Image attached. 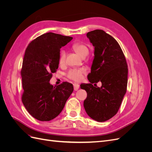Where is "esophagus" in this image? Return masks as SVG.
I'll return each mask as SVG.
<instances>
[{"mask_svg": "<svg viewBox=\"0 0 152 152\" xmlns=\"http://www.w3.org/2000/svg\"><path fill=\"white\" fill-rule=\"evenodd\" d=\"M79 85L78 84H76V83H74L73 84V88H74V90L75 91H77L78 89H79Z\"/></svg>", "mask_w": 152, "mask_h": 152, "instance_id": "1", "label": "esophagus"}]
</instances>
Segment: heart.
Returning a JSON list of instances; mask_svg holds the SVG:
<instances>
[{
    "label": "heart",
    "mask_w": 152,
    "mask_h": 152,
    "mask_svg": "<svg viewBox=\"0 0 152 152\" xmlns=\"http://www.w3.org/2000/svg\"><path fill=\"white\" fill-rule=\"evenodd\" d=\"M72 49L79 54L81 57H86L89 54V49L87 45L82 42H75L72 45ZM66 52L65 50L61 49L59 53V57H58V62L59 65H64L65 64L66 61ZM86 73V70L84 68H72L70 69L66 73V77L71 80L74 81L79 82L80 81L82 78H83L84 75Z\"/></svg>",
    "instance_id": "obj_1"
}]
</instances>
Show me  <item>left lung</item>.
Listing matches in <instances>:
<instances>
[{"label":"left lung","instance_id":"left-lung-1","mask_svg":"<svg viewBox=\"0 0 152 152\" xmlns=\"http://www.w3.org/2000/svg\"><path fill=\"white\" fill-rule=\"evenodd\" d=\"M87 37L94 47V57L87 75L90 83L80 85L87 94L84 107L91 118L104 122L115 115L126 93L127 64L117 41L104 31H89ZM98 81L102 87L93 86Z\"/></svg>","mask_w":152,"mask_h":152}]
</instances>
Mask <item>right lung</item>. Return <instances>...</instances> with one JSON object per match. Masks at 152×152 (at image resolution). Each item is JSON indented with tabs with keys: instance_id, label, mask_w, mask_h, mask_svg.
Returning <instances> with one entry per match:
<instances>
[{
	"instance_id": "right-lung-1",
	"label": "right lung",
	"mask_w": 152,
	"mask_h": 152,
	"mask_svg": "<svg viewBox=\"0 0 152 152\" xmlns=\"http://www.w3.org/2000/svg\"><path fill=\"white\" fill-rule=\"evenodd\" d=\"M72 39L49 32L32 40L25 50L21 70V99L28 113L40 121L56 118L73 91L67 82L54 87L49 83L58 68L60 49Z\"/></svg>"
}]
</instances>
